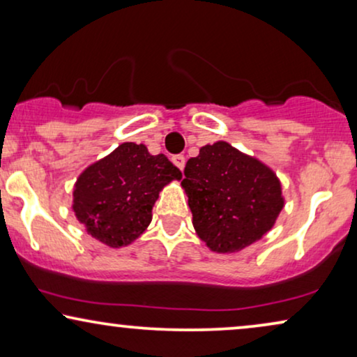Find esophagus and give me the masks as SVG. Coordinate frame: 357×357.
<instances>
[{
    "label": "esophagus",
    "mask_w": 357,
    "mask_h": 357,
    "mask_svg": "<svg viewBox=\"0 0 357 357\" xmlns=\"http://www.w3.org/2000/svg\"><path fill=\"white\" fill-rule=\"evenodd\" d=\"M172 162H174L175 165H177V167H178L180 170H183V167H185V155H182V154L174 155Z\"/></svg>",
    "instance_id": "esophagus-1"
}]
</instances>
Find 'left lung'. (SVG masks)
<instances>
[{"label": "left lung", "mask_w": 357, "mask_h": 357, "mask_svg": "<svg viewBox=\"0 0 357 357\" xmlns=\"http://www.w3.org/2000/svg\"><path fill=\"white\" fill-rule=\"evenodd\" d=\"M183 174L195 231L216 253H234L260 241L284 206L276 174L226 141L203 146Z\"/></svg>", "instance_id": "obj_1"}]
</instances>
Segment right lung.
I'll list each match as a JSON object with an SVG mask.
<instances>
[{
  "instance_id": "right-lung-1",
  "label": "right lung",
  "mask_w": 357,
  "mask_h": 357,
  "mask_svg": "<svg viewBox=\"0 0 357 357\" xmlns=\"http://www.w3.org/2000/svg\"><path fill=\"white\" fill-rule=\"evenodd\" d=\"M180 178L164 154L123 143L77 177L73 211L89 236L112 248L126 247L149 226L160 190Z\"/></svg>"
}]
</instances>
